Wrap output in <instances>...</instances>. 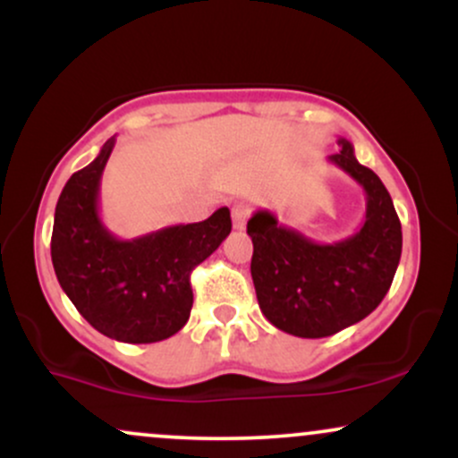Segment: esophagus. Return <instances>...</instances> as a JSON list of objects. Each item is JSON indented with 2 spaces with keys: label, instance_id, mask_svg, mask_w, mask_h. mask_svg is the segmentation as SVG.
<instances>
[{
  "label": "esophagus",
  "instance_id": "1",
  "mask_svg": "<svg viewBox=\"0 0 458 458\" xmlns=\"http://www.w3.org/2000/svg\"><path fill=\"white\" fill-rule=\"evenodd\" d=\"M250 215H251L250 204H245V202L234 204V207H233V225H234V228L243 230L247 219H250Z\"/></svg>",
  "mask_w": 458,
  "mask_h": 458
}]
</instances>
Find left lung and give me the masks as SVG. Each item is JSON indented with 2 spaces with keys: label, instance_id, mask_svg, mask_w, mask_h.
I'll use <instances>...</instances> for the list:
<instances>
[{
  "label": "left lung",
  "instance_id": "obj_1",
  "mask_svg": "<svg viewBox=\"0 0 458 458\" xmlns=\"http://www.w3.org/2000/svg\"><path fill=\"white\" fill-rule=\"evenodd\" d=\"M338 146L329 163L366 191V217L353 236L317 243L269 211L247 222L254 243L251 280L262 314L299 338H327L366 318L387 295L401 260L403 230L390 193L355 159L351 141L340 138Z\"/></svg>",
  "mask_w": 458,
  "mask_h": 458
}]
</instances>
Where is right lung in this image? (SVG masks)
I'll use <instances>...</instances> for the list:
<instances>
[{"label":"right lung","mask_w":458,"mask_h":458,"mask_svg":"<svg viewBox=\"0 0 458 458\" xmlns=\"http://www.w3.org/2000/svg\"><path fill=\"white\" fill-rule=\"evenodd\" d=\"M115 138L90 165L68 178L55 207L51 260L72 306L94 329L129 344H150L185 327L191 314L193 267L233 230L228 207L198 224H178L118 239L98 215L101 176Z\"/></svg>","instance_id":"add662e5"}]
</instances>
